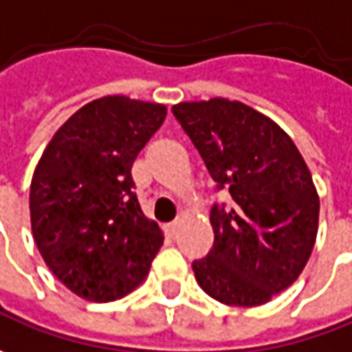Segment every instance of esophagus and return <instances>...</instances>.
Wrapping results in <instances>:
<instances>
[{
    "mask_svg": "<svg viewBox=\"0 0 352 352\" xmlns=\"http://www.w3.org/2000/svg\"><path fill=\"white\" fill-rule=\"evenodd\" d=\"M179 228H181V222H171V224H167V234L169 236H177V232H179Z\"/></svg>",
    "mask_w": 352,
    "mask_h": 352,
    "instance_id": "1",
    "label": "esophagus"
}]
</instances>
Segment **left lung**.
Returning <instances> with one entry per match:
<instances>
[{
  "label": "left lung",
  "instance_id": "1",
  "mask_svg": "<svg viewBox=\"0 0 352 352\" xmlns=\"http://www.w3.org/2000/svg\"><path fill=\"white\" fill-rule=\"evenodd\" d=\"M171 111L234 200L212 206L214 245L192 263L197 283L228 306H261L296 280L316 243L320 197L308 165L283 128L239 101Z\"/></svg>",
  "mask_w": 352,
  "mask_h": 352
}]
</instances>
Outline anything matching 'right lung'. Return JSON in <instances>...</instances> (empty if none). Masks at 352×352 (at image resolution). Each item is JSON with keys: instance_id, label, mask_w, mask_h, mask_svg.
<instances>
[{"instance_id": "right-lung-1", "label": "right lung", "mask_w": 352, "mask_h": 352, "mask_svg": "<svg viewBox=\"0 0 352 352\" xmlns=\"http://www.w3.org/2000/svg\"><path fill=\"white\" fill-rule=\"evenodd\" d=\"M167 107L95 99L58 128L31 181L34 243L54 276L89 302L126 296L148 276L164 234L140 208L132 165Z\"/></svg>"}]
</instances>
